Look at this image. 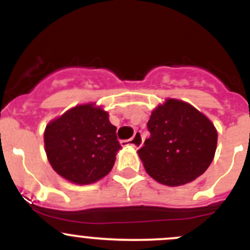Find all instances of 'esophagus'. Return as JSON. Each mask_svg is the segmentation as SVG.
I'll return each mask as SVG.
<instances>
[{"label":"esophagus","instance_id":"34e87169","mask_svg":"<svg viewBox=\"0 0 250 250\" xmlns=\"http://www.w3.org/2000/svg\"><path fill=\"white\" fill-rule=\"evenodd\" d=\"M143 143H144V140H143V137H141L140 132H135L134 137H133L132 139L122 141L123 145H130V146H133V147H135V148H139L140 146L143 145Z\"/></svg>","mask_w":250,"mask_h":250}]
</instances>
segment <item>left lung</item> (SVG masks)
<instances>
[{"label": "left lung", "mask_w": 250, "mask_h": 250, "mask_svg": "<svg viewBox=\"0 0 250 250\" xmlns=\"http://www.w3.org/2000/svg\"><path fill=\"white\" fill-rule=\"evenodd\" d=\"M150 137L138 150L146 172L163 185L195 180L210 166L218 133L213 123L188 103L168 99L147 122Z\"/></svg>", "instance_id": "obj_1"}]
</instances>
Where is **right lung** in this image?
Returning a JSON list of instances; mask_svg holds the SVG:
<instances>
[{"mask_svg": "<svg viewBox=\"0 0 250 250\" xmlns=\"http://www.w3.org/2000/svg\"><path fill=\"white\" fill-rule=\"evenodd\" d=\"M106 111L93 104L66 111L50 122L44 146L53 169L78 185L92 184L112 169L120 141Z\"/></svg>", "mask_w": 250, "mask_h": 250, "instance_id": "add662e5", "label": "right lung"}]
</instances>
